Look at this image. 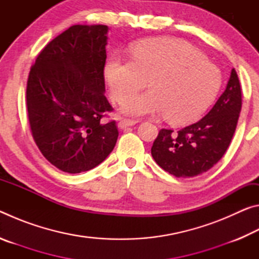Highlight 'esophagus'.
Returning <instances> with one entry per match:
<instances>
[{"label": "esophagus", "instance_id": "obj_1", "mask_svg": "<svg viewBox=\"0 0 259 259\" xmlns=\"http://www.w3.org/2000/svg\"><path fill=\"white\" fill-rule=\"evenodd\" d=\"M136 123H137V121H135V120H129V119H124V120H121L120 122H119V128L120 129H124V128H126V126H133V125H135Z\"/></svg>", "mask_w": 259, "mask_h": 259}]
</instances>
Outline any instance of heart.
I'll return each mask as SVG.
<instances>
[{
	"label": "heart",
	"instance_id": "b5f03b06",
	"mask_svg": "<svg viewBox=\"0 0 259 259\" xmlns=\"http://www.w3.org/2000/svg\"><path fill=\"white\" fill-rule=\"evenodd\" d=\"M112 97L122 100L146 84V93L133 94L121 105L134 116L165 114L175 124L200 116L216 98L222 74L186 41L175 37L147 38L131 47V58L113 56L104 66Z\"/></svg>",
	"mask_w": 259,
	"mask_h": 259
}]
</instances>
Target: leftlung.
Masks as SVG:
<instances>
[{"label": "left lung", "mask_w": 259, "mask_h": 259, "mask_svg": "<svg viewBox=\"0 0 259 259\" xmlns=\"http://www.w3.org/2000/svg\"><path fill=\"white\" fill-rule=\"evenodd\" d=\"M241 106V87L233 68L225 91L207 115L177 133L160 130L151 150L153 159L178 178L195 177L208 171L230 146Z\"/></svg>", "instance_id": "1"}]
</instances>
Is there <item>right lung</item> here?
I'll return each mask as SVG.
<instances>
[{"mask_svg":"<svg viewBox=\"0 0 259 259\" xmlns=\"http://www.w3.org/2000/svg\"><path fill=\"white\" fill-rule=\"evenodd\" d=\"M106 25H74L54 38L30 68L26 100L33 138L61 171L80 174L102 163L115 146V121L105 97Z\"/></svg>","mask_w":259,"mask_h":259,"instance_id":"obj_1","label":"right lung"}]
</instances>
